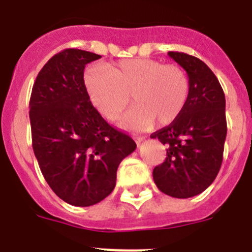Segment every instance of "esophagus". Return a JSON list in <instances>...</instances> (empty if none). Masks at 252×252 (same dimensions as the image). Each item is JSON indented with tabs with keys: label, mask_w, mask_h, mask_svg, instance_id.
Listing matches in <instances>:
<instances>
[{
	"label": "esophagus",
	"mask_w": 252,
	"mask_h": 252,
	"mask_svg": "<svg viewBox=\"0 0 252 252\" xmlns=\"http://www.w3.org/2000/svg\"><path fill=\"white\" fill-rule=\"evenodd\" d=\"M134 140L136 141V144H140L141 141L145 140V136H141V135H135L134 136Z\"/></svg>",
	"instance_id": "34e87169"
}]
</instances>
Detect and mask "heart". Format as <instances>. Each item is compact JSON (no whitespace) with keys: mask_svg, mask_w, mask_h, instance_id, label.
<instances>
[{"mask_svg":"<svg viewBox=\"0 0 252 252\" xmlns=\"http://www.w3.org/2000/svg\"><path fill=\"white\" fill-rule=\"evenodd\" d=\"M91 103L108 121L119 118L130 103L136 106L124 116L122 126L145 130L158 123L168 126L182 114L191 82L178 65H165L154 59H126L109 66L94 65L85 75Z\"/></svg>","mask_w":252,"mask_h":252,"instance_id":"obj_1","label":"heart"}]
</instances>
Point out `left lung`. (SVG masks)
Masks as SVG:
<instances>
[{
	"instance_id": "left-lung-1",
	"label": "left lung",
	"mask_w": 252,
	"mask_h": 252,
	"mask_svg": "<svg viewBox=\"0 0 252 252\" xmlns=\"http://www.w3.org/2000/svg\"><path fill=\"white\" fill-rule=\"evenodd\" d=\"M191 82L182 114L150 138L166 145V158L153 171L165 194L189 198L212 185L220 170L226 138L225 96L218 79L198 58L168 51Z\"/></svg>"
}]
</instances>
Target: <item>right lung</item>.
Listing matches in <instances>:
<instances>
[{"mask_svg": "<svg viewBox=\"0 0 252 252\" xmlns=\"http://www.w3.org/2000/svg\"><path fill=\"white\" fill-rule=\"evenodd\" d=\"M101 55L55 54L36 76L29 101L32 145L44 178L66 203L89 207L116 187L117 168L136 144L92 106L84 70Z\"/></svg>", "mask_w": 252, "mask_h": 252, "instance_id": "1", "label": "right lung"}]
</instances>
